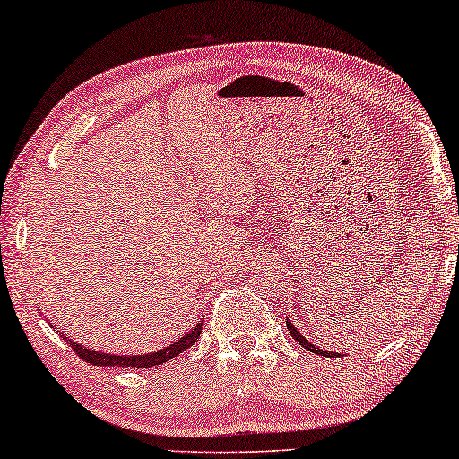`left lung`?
Listing matches in <instances>:
<instances>
[{"mask_svg":"<svg viewBox=\"0 0 459 459\" xmlns=\"http://www.w3.org/2000/svg\"><path fill=\"white\" fill-rule=\"evenodd\" d=\"M287 329H289L290 335H293V339H297V342H299V346L309 350V352L320 354V356H331V359H337V356H342V354H337V352H325V350H320V346L318 348L314 346V343L309 342V337H306V335H303V333H299V329H297V326L290 323L289 318H287Z\"/></svg>","mask_w":459,"mask_h":459,"instance_id":"left-lung-1","label":"left lung"}]
</instances>
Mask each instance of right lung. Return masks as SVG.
<instances>
[{
	"label": "right lung",
	"instance_id": "1",
	"mask_svg": "<svg viewBox=\"0 0 459 459\" xmlns=\"http://www.w3.org/2000/svg\"><path fill=\"white\" fill-rule=\"evenodd\" d=\"M200 333H202V323L192 326V331L186 333V335H183L181 339H177L175 343H170V346H166L164 350H158V352H150V354H136V356L97 352V350L82 346V343L74 342V339H69V337H65V339H67V343L71 348H74V352L80 356L82 360L91 362V365H94V367H126V368L139 367V368H145V367L162 365V362L175 359V356L181 354L183 350L194 346L195 339L200 337ZM61 335H63V333H61Z\"/></svg>",
	"mask_w": 459,
	"mask_h": 459
}]
</instances>
